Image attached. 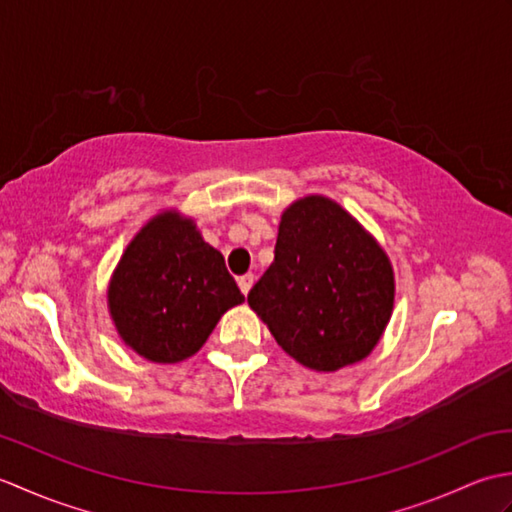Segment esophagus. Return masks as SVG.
<instances>
[{
	"label": "esophagus",
	"mask_w": 512,
	"mask_h": 512,
	"mask_svg": "<svg viewBox=\"0 0 512 512\" xmlns=\"http://www.w3.org/2000/svg\"><path fill=\"white\" fill-rule=\"evenodd\" d=\"M253 281H255V275L253 273H246L242 277H237V286H239V290L244 292V295H248L250 288H253Z\"/></svg>",
	"instance_id": "obj_1"
}]
</instances>
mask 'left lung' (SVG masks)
I'll return each mask as SVG.
<instances>
[{
	"instance_id": "obj_1",
	"label": "left lung",
	"mask_w": 512,
	"mask_h": 512,
	"mask_svg": "<svg viewBox=\"0 0 512 512\" xmlns=\"http://www.w3.org/2000/svg\"><path fill=\"white\" fill-rule=\"evenodd\" d=\"M396 279L378 239L325 195L281 213L275 262L248 306L288 356L336 372L372 354L394 312Z\"/></svg>"
}]
</instances>
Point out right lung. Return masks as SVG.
<instances>
[{"instance_id": "obj_1", "label": "right lung", "mask_w": 512, "mask_h": 512, "mask_svg": "<svg viewBox=\"0 0 512 512\" xmlns=\"http://www.w3.org/2000/svg\"><path fill=\"white\" fill-rule=\"evenodd\" d=\"M244 301L224 257L193 217L156 213L123 250L107 286V310L121 341L151 363H180Z\"/></svg>"}]
</instances>
